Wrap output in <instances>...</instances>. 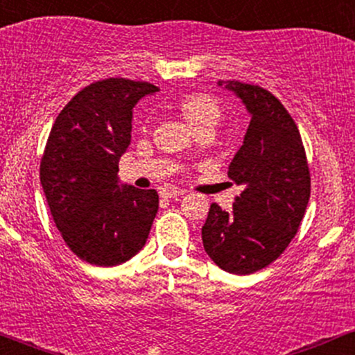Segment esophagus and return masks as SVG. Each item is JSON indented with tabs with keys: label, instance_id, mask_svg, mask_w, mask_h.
Masks as SVG:
<instances>
[{
	"label": "esophagus",
	"instance_id": "obj_1",
	"mask_svg": "<svg viewBox=\"0 0 355 355\" xmlns=\"http://www.w3.org/2000/svg\"><path fill=\"white\" fill-rule=\"evenodd\" d=\"M180 195H183V190L175 189V187H166V189H162L160 191L162 198H170V200H172V198H178Z\"/></svg>",
	"mask_w": 355,
	"mask_h": 355
}]
</instances>
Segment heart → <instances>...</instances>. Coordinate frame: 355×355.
<instances>
[{
	"label": "heart",
	"mask_w": 355,
	"mask_h": 355,
	"mask_svg": "<svg viewBox=\"0 0 355 355\" xmlns=\"http://www.w3.org/2000/svg\"><path fill=\"white\" fill-rule=\"evenodd\" d=\"M183 116L189 120V123L195 130L202 128L207 125H217L220 118V107L217 100L211 98L203 93H191V95L183 96L178 103Z\"/></svg>",
	"instance_id": "1"
}]
</instances>
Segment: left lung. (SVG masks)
<instances>
[{"mask_svg":"<svg viewBox=\"0 0 355 355\" xmlns=\"http://www.w3.org/2000/svg\"><path fill=\"white\" fill-rule=\"evenodd\" d=\"M218 85L234 92L252 118L229 166L242 193L230 211L211 203L202 240L222 270L248 275L274 262L294 239L311 197V172L299 128L270 92L235 80Z\"/></svg>","mask_w":355,"mask_h":355,"instance_id":"left-lung-1","label":"left lung"}]
</instances>
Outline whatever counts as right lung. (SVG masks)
I'll return each instance as SVG.
<instances>
[{
	"instance_id": "right-lung-1",
	"label": "right lung",
	"mask_w": 355,
	"mask_h": 355,
	"mask_svg": "<svg viewBox=\"0 0 355 355\" xmlns=\"http://www.w3.org/2000/svg\"><path fill=\"white\" fill-rule=\"evenodd\" d=\"M155 92L148 81H95L51 126L40 180L64 243L92 266L123 263L148 239L158 193L120 185L118 162L132 140L133 107Z\"/></svg>"
}]
</instances>
